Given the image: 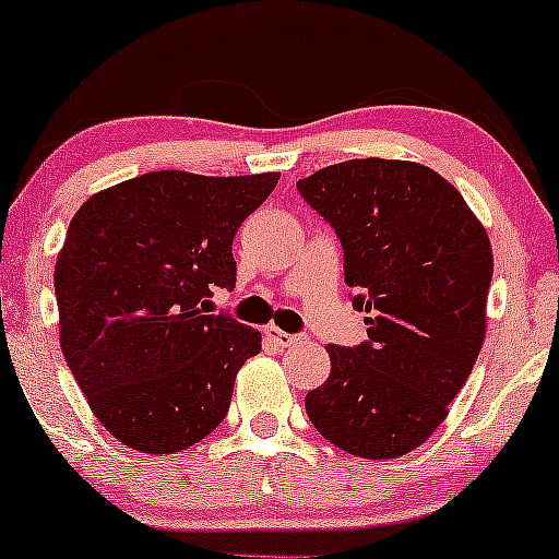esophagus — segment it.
<instances>
[{
	"mask_svg": "<svg viewBox=\"0 0 559 559\" xmlns=\"http://www.w3.org/2000/svg\"><path fill=\"white\" fill-rule=\"evenodd\" d=\"M265 336L271 338L275 346H294V344L301 342V336H297V333H286V331L275 329V325H267Z\"/></svg>",
	"mask_w": 559,
	"mask_h": 559,
	"instance_id": "esophagus-1",
	"label": "esophagus"
}]
</instances>
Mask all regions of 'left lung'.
<instances>
[{
	"label": "left lung",
	"instance_id": "obj_1",
	"mask_svg": "<svg viewBox=\"0 0 559 559\" xmlns=\"http://www.w3.org/2000/svg\"><path fill=\"white\" fill-rule=\"evenodd\" d=\"M297 189L336 230L368 316V342L325 346L331 376L307 394V418L355 457H400L444 423L478 360L489 236L452 183L407 159H346Z\"/></svg>",
	"mask_w": 559,
	"mask_h": 559
}]
</instances>
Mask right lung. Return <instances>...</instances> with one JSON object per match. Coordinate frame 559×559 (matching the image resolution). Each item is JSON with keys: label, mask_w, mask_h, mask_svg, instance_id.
<instances>
[{"label": "right lung", "mask_w": 559, "mask_h": 559, "mask_svg": "<svg viewBox=\"0 0 559 559\" xmlns=\"http://www.w3.org/2000/svg\"><path fill=\"white\" fill-rule=\"evenodd\" d=\"M281 173L157 170L81 204L57 254L60 346L96 420L126 447L173 454L213 433L258 329L204 316L234 288L236 230Z\"/></svg>", "instance_id": "right-lung-1"}]
</instances>
